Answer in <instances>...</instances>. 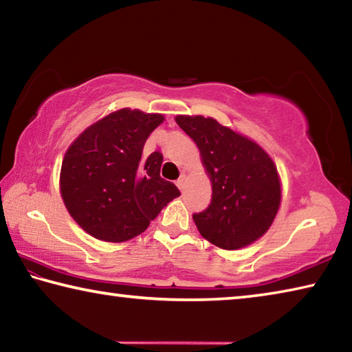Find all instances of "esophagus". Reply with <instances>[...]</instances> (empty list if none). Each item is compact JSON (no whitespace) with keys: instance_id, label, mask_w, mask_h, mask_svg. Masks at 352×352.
Returning <instances> with one entry per match:
<instances>
[{"instance_id":"esophagus-1","label":"esophagus","mask_w":352,"mask_h":352,"mask_svg":"<svg viewBox=\"0 0 352 352\" xmlns=\"http://www.w3.org/2000/svg\"><path fill=\"white\" fill-rule=\"evenodd\" d=\"M175 184H177V186H178V189H183V186H184V177H180V178H178V180L175 182Z\"/></svg>"}]
</instances>
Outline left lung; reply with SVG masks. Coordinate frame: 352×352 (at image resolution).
<instances>
[{"label":"left lung","mask_w":352,"mask_h":352,"mask_svg":"<svg viewBox=\"0 0 352 352\" xmlns=\"http://www.w3.org/2000/svg\"><path fill=\"white\" fill-rule=\"evenodd\" d=\"M175 121L197 144L212 184L210 206L192 214L200 234L223 250L258 241L281 204L275 163L254 141L216 119L180 115Z\"/></svg>","instance_id":"1"}]
</instances>
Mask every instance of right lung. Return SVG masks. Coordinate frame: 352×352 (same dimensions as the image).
Wrapping results in <instances>:
<instances>
[{"instance_id": "add662e5", "label": "right lung", "mask_w": 352, "mask_h": 352, "mask_svg": "<svg viewBox=\"0 0 352 352\" xmlns=\"http://www.w3.org/2000/svg\"><path fill=\"white\" fill-rule=\"evenodd\" d=\"M163 115L122 109L79 135L65 153L60 192L77 223L105 242L141 234L172 199L174 183L160 177L163 155L141 158L142 147Z\"/></svg>"}]
</instances>
